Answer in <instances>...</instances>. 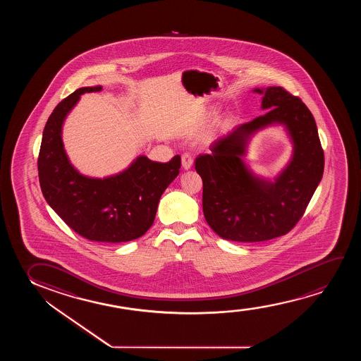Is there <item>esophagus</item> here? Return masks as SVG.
<instances>
[{
	"label": "esophagus",
	"instance_id": "obj_1",
	"mask_svg": "<svg viewBox=\"0 0 361 361\" xmlns=\"http://www.w3.org/2000/svg\"><path fill=\"white\" fill-rule=\"evenodd\" d=\"M181 164H183V168L185 170H188V169H191L193 164V158L188 153H185L183 155V158H181Z\"/></svg>",
	"mask_w": 361,
	"mask_h": 361
}]
</instances>
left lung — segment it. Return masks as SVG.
Returning a JSON list of instances; mask_svg holds the SVG:
<instances>
[{
	"instance_id": "8db88e82",
	"label": "left lung",
	"mask_w": 361,
	"mask_h": 361,
	"mask_svg": "<svg viewBox=\"0 0 361 361\" xmlns=\"http://www.w3.org/2000/svg\"><path fill=\"white\" fill-rule=\"evenodd\" d=\"M264 94L267 114L213 142L211 154H200L195 169L202 178V206L209 227L233 242H264L281 237L301 219L321 183L324 153L311 111L281 86L255 89ZM283 123L294 142L287 169L270 183L252 176L241 158L259 128Z\"/></svg>"
}]
</instances>
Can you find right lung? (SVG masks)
<instances>
[{"mask_svg": "<svg viewBox=\"0 0 361 361\" xmlns=\"http://www.w3.org/2000/svg\"><path fill=\"white\" fill-rule=\"evenodd\" d=\"M101 90V86L76 90L50 114L38 157L40 188L50 207L81 237L101 243L129 242L152 227L159 200L180 173L181 158L175 155L163 164L138 157L114 176L81 175L66 157L61 127L81 94Z\"/></svg>", "mask_w": 361, "mask_h": 361, "instance_id": "add662e5", "label": "right lung"}]
</instances>
